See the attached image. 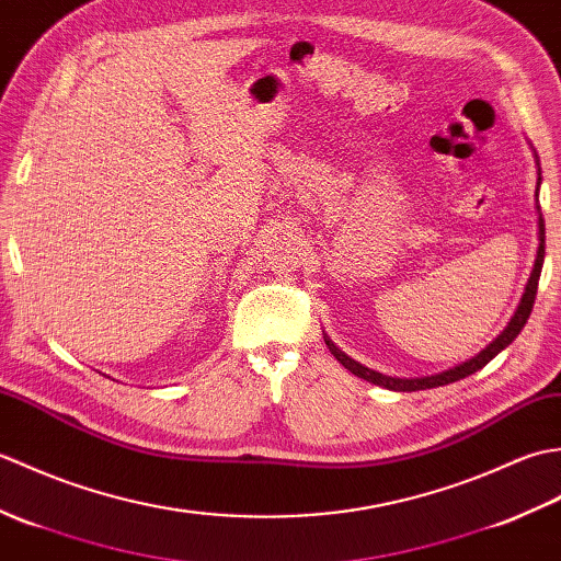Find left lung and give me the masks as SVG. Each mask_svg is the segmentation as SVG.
<instances>
[{
    "label": "left lung",
    "mask_w": 561,
    "mask_h": 561,
    "mask_svg": "<svg viewBox=\"0 0 561 561\" xmlns=\"http://www.w3.org/2000/svg\"><path fill=\"white\" fill-rule=\"evenodd\" d=\"M535 159H538V153H535ZM538 165H540V161H538ZM538 187H540V173H538ZM538 209H540V207H538ZM538 229H540L538 257H535V267H533L530 279H528V284H526V294H523V299H520V304H518V311L514 313V318H511V323L506 325V330L502 332V335H499V337L490 344V347L482 350L478 356H472L470 362H465V364H460V366H453V368H448V371L436 374V376H424V378H392V376H383V374H378V371H371V368H366V366H362L359 362L350 359L347 354L340 352V350L335 347V344H332V342L325 337L328 350H330L332 354H335V359H337L344 368H347V371H352L354 376H359V378L368 380V383L383 386V388H388V390H398V392H412V390H426V388L448 386V383H456V380H460V378H465V376L480 371V368L490 364L499 352L506 350L508 344L518 337V332L523 330V325L528 323L530 311H533V304H535V294H538V282H540L542 262H545V219H542V214H540V219H538Z\"/></svg>",
    "instance_id": "8db88e82"
}]
</instances>
